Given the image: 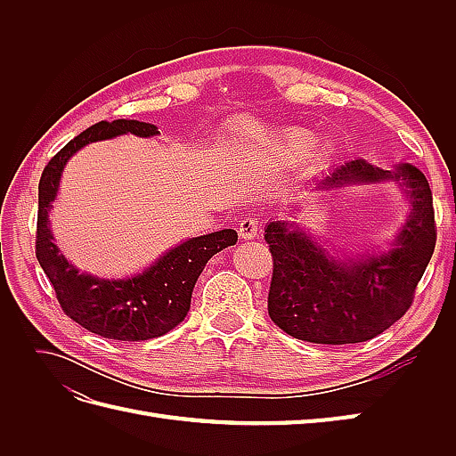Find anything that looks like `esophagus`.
I'll return each instance as SVG.
<instances>
[{
  "mask_svg": "<svg viewBox=\"0 0 456 456\" xmlns=\"http://www.w3.org/2000/svg\"><path fill=\"white\" fill-rule=\"evenodd\" d=\"M238 233L241 240H253L258 236V220L253 216H243L240 220L238 226Z\"/></svg>",
  "mask_w": 456,
  "mask_h": 456,
  "instance_id": "1",
  "label": "esophagus"
}]
</instances>
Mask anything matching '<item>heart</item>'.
Segmentation results:
<instances>
[{"label": "heart", "instance_id": "heart-1", "mask_svg": "<svg viewBox=\"0 0 456 456\" xmlns=\"http://www.w3.org/2000/svg\"><path fill=\"white\" fill-rule=\"evenodd\" d=\"M315 134L312 131L295 129L289 131L283 136H260L256 148L265 154L280 156L285 159H297L310 154V150L315 146Z\"/></svg>", "mask_w": 456, "mask_h": 456}]
</instances>
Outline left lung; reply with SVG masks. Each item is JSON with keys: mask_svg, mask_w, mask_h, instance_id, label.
<instances>
[{"mask_svg": "<svg viewBox=\"0 0 456 456\" xmlns=\"http://www.w3.org/2000/svg\"><path fill=\"white\" fill-rule=\"evenodd\" d=\"M402 181L412 209L394 249L379 256L335 260L289 223H270L265 240L273 272L268 293L272 322L314 344H355L375 338L403 317L436 249L432 190L409 163L386 171L357 158L333 169L317 188Z\"/></svg>", "mask_w": 456, "mask_h": 456, "instance_id": "8db88e82", "label": "left lung"}]
</instances>
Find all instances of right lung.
Masks as SVG:
<instances>
[{
  "instance_id": "obj_1",
  "label": "right lung",
  "mask_w": 456,
  "mask_h": 456,
  "mask_svg": "<svg viewBox=\"0 0 456 456\" xmlns=\"http://www.w3.org/2000/svg\"><path fill=\"white\" fill-rule=\"evenodd\" d=\"M133 133L136 136L158 134L151 123L136 119L99 121L79 133L45 165L37 186L36 256L49 278L62 312L91 333L114 340H148L169 333L181 323L191 302V291L207 260L230 245H236V230H220L191 238L154 266L131 280H99L79 273L53 243L47 213L57 196L66 161L79 148L110 136Z\"/></svg>"
}]
</instances>
